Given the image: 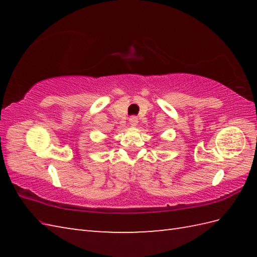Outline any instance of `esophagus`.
<instances>
[{
	"label": "esophagus",
	"instance_id": "1",
	"mask_svg": "<svg viewBox=\"0 0 257 257\" xmlns=\"http://www.w3.org/2000/svg\"><path fill=\"white\" fill-rule=\"evenodd\" d=\"M129 124L130 127H136L138 124V118L137 117H132L129 119Z\"/></svg>",
	"mask_w": 257,
	"mask_h": 257
}]
</instances>
